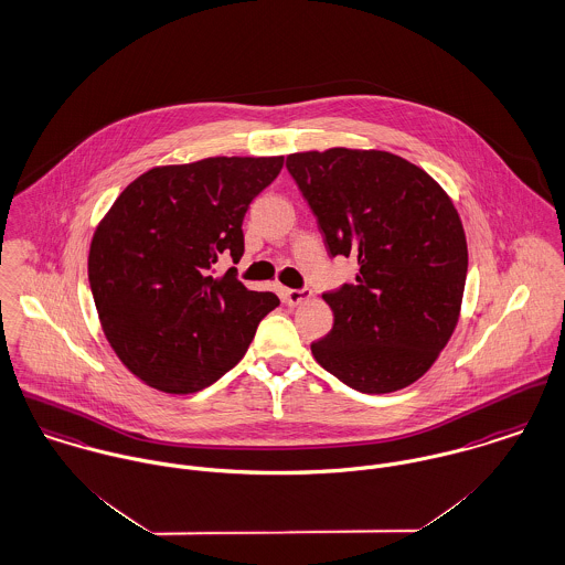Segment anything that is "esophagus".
<instances>
[{
  "instance_id": "34e87169",
  "label": "esophagus",
  "mask_w": 565,
  "mask_h": 565,
  "mask_svg": "<svg viewBox=\"0 0 565 565\" xmlns=\"http://www.w3.org/2000/svg\"><path fill=\"white\" fill-rule=\"evenodd\" d=\"M280 296L282 300L289 305V307H296V305H302L312 298V291L310 289H289V287H282L280 289Z\"/></svg>"
}]
</instances>
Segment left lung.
Returning <instances> with one entry per match:
<instances>
[{"mask_svg": "<svg viewBox=\"0 0 565 565\" xmlns=\"http://www.w3.org/2000/svg\"><path fill=\"white\" fill-rule=\"evenodd\" d=\"M287 168L332 257L359 258L356 282L323 294L334 312L315 360L369 395L395 393L449 343L462 310L468 248L451 196L423 168L375 149L305 151Z\"/></svg>", "mask_w": 565, "mask_h": 565, "instance_id": "obj_1", "label": "left lung"}]
</instances>
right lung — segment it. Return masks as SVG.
<instances>
[{
    "label": "right lung",
    "mask_w": 565,
    "mask_h": 565,
    "mask_svg": "<svg viewBox=\"0 0 565 565\" xmlns=\"http://www.w3.org/2000/svg\"><path fill=\"white\" fill-rule=\"evenodd\" d=\"M276 157H206L154 166L131 181L95 228L88 280L103 334L120 362L168 395L203 391L248 352L280 305L250 291L220 255H244V215L280 174Z\"/></svg>",
    "instance_id": "right-lung-1"
}]
</instances>
